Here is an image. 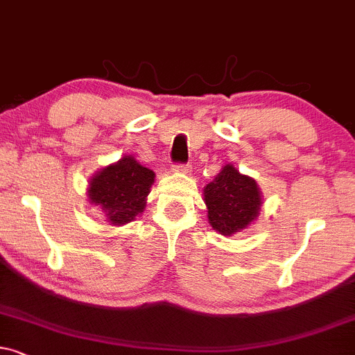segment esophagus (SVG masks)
<instances>
[{
    "instance_id": "obj_1",
    "label": "esophagus",
    "mask_w": 355,
    "mask_h": 355,
    "mask_svg": "<svg viewBox=\"0 0 355 355\" xmlns=\"http://www.w3.org/2000/svg\"><path fill=\"white\" fill-rule=\"evenodd\" d=\"M191 171L189 164H173V173L178 174H187Z\"/></svg>"
}]
</instances>
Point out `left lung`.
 <instances>
[{
  "instance_id": "8db88e82",
  "label": "left lung",
  "mask_w": 355,
  "mask_h": 355,
  "mask_svg": "<svg viewBox=\"0 0 355 355\" xmlns=\"http://www.w3.org/2000/svg\"><path fill=\"white\" fill-rule=\"evenodd\" d=\"M209 224L222 235L247 229L258 217L261 194L255 179L225 164L212 182L204 187Z\"/></svg>"
}]
</instances>
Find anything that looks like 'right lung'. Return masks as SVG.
I'll use <instances>...</instances> for the list:
<instances>
[{
  "label": "right lung",
  "mask_w": 355,
  "mask_h": 355,
  "mask_svg": "<svg viewBox=\"0 0 355 355\" xmlns=\"http://www.w3.org/2000/svg\"><path fill=\"white\" fill-rule=\"evenodd\" d=\"M153 182L155 173L151 169L135 157L123 156L90 179L87 196L90 204L102 209L112 225H123L144 211Z\"/></svg>",
  "instance_id": "add662e5"
}]
</instances>
